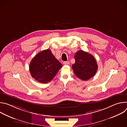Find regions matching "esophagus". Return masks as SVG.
<instances>
[{"mask_svg":"<svg viewBox=\"0 0 127 127\" xmlns=\"http://www.w3.org/2000/svg\"><path fill=\"white\" fill-rule=\"evenodd\" d=\"M63 64L64 65H69V61H64L63 62Z\"/></svg>","mask_w":127,"mask_h":127,"instance_id":"1","label":"esophagus"}]
</instances>
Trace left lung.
<instances>
[{"instance_id": "obj_1", "label": "left lung", "mask_w": 127, "mask_h": 127, "mask_svg": "<svg viewBox=\"0 0 127 127\" xmlns=\"http://www.w3.org/2000/svg\"><path fill=\"white\" fill-rule=\"evenodd\" d=\"M75 62L72 68L76 76L82 80H88L93 77L98 66L95 57L82 50L77 51L74 55Z\"/></svg>"}]
</instances>
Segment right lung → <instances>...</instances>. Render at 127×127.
<instances>
[{
	"mask_svg": "<svg viewBox=\"0 0 127 127\" xmlns=\"http://www.w3.org/2000/svg\"><path fill=\"white\" fill-rule=\"evenodd\" d=\"M61 63L50 49L38 53L32 60L29 66L32 76L37 81L46 83L51 81L62 68Z\"/></svg>",
	"mask_w": 127,
	"mask_h": 127,
	"instance_id": "add662e5",
	"label": "right lung"
}]
</instances>
